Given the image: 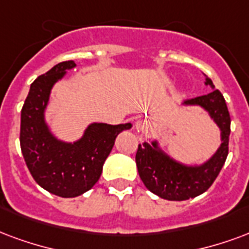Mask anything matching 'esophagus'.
Wrapping results in <instances>:
<instances>
[{"mask_svg":"<svg viewBox=\"0 0 249 249\" xmlns=\"http://www.w3.org/2000/svg\"><path fill=\"white\" fill-rule=\"evenodd\" d=\"M137 132H139L140 134H148L149 125L146 124V123L141 121V123H139V124H137Z\"/></svg>","mask_w":249,"mask_h":249,"instance_id":"34e87169","label":"esophagus"}]
</instances>
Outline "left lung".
Masks as SVG:
<instances>
[{"mask_svg": "<svg viewBox=\"0 0 249 249\" xmlns=\"http://www.w3.org/2000/svg\"><path fill=\"white\" fill-rule=\"evenodd\" d=\"M206 84L213 88L211 79L207 78ZM185 104H196L209 112L222 130V145L202 166H186L158 150L156 141L152 145L139 143L136 163L140 178L153 194L167 200H186L209 190L228 156L231 117L220 91L213 89L207 95L186 100Z\"/></svg>", "mask_w": 249, "mask_h": 249, "instance_id": "left-lung-1", "label": "left lung"}]
</instances>
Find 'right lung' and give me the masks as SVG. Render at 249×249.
<instances>
[{"label": "right lung", "mask_w": 249, "mask_h": 249, "mask_svg": "<svg viewBox=\"0 0 249 249\" xmlns=\"http://www.w3.org/2000/svg\"><path fill=\"white\" fill-rule=\"evenodd\" d=\"M75 66L72 60L62 62L38 76L21 110L19 142L29 171L40 187L62 198L82 195L99 181L117 134L132 126L92 124L73 143L58 141L50 133L43 119L50 91L66 70Z\"/></svg>", "instance_id": "right-lung-1"}]
</instances>
